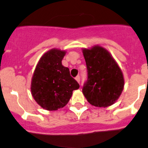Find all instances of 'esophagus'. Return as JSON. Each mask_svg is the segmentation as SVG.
Returning a JSON list of instances; mask_svg holds the SVG:
<instances>
[{
  "instance_id": "esophagus-1",
  "label": "esophagus",
  "mask_w": 148,
  "mask_h": 148,
  "mask_svg": "<svg viewBox=\"0 0 148 148\" xmlns=\"http://www.w3.org/2000/svg\"><path fill=\"white\" fill-rule=\"evenodd\" d=\"M75 79L77 81V82H78V83H79V82H80V77H79V75L77 76V77H76Z\"/></svg>"
}]
</instances>
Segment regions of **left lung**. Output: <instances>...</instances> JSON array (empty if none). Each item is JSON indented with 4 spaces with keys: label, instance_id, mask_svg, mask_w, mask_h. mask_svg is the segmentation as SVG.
<instances>
[{
    "label": "left lung",
    "instance_id": "left-lung-1",
    "mask_svg": "<svg viewBox=\"0 0 148 148\" xmlns=\"http://www.w3.org/2000/svg\"><path fill=\"white\" fill-rule=\"evenodd\" d=\"M87 80L82 92L89 103L97 107H107L119 99L124 86L122 71L109 52L95 46L84 49Z\"/></svg>",
    "mask_w": 148,
    "mask_h": 148
}]
</instances>
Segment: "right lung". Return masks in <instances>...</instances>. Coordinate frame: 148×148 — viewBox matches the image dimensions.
Instances as JSON below:
<instances>
[{
    "instance_id": "obj_1",
    "label": "right lung",
    "mask_w": 148,
    "mask_h": 148,
    "mask_svg": "<svg viewBox=\"0 0 148 148\" xmlns=\"http://www.w3.org/2000/svg\"><path fill=\"white\" fill-rule=\"evenodd\" d=\"M64 51L53 49L40 58L32 77L31 92L34 99L48 111H56L69 102L79 84L69 68L62 64Z\"/></svg>"
}]
</instances>
